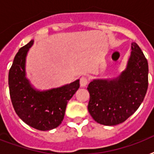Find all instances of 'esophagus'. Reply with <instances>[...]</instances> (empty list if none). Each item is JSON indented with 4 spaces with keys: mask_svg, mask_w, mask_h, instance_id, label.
<instances>
[{
    "mask_svg": "<svg viewBox=\"0 0 154 154\" xmlns=\"http://www.w3.org/2000/svg\"><path fill=\"white\" fill-rule=\"evenodd\" d=\"M88 82H88V79H87L86 77H81V79H80V85H81V87L86 86L87 85H88Z\"/></svg>",
    "mask_w": 154,
    "mask_h": 154,
    "instance_id": "obj_1",
    "label": "esophagus"
}]
</instances>
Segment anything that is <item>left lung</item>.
<instances>
[{"label": "left lung", "instance_id": "1", "mask_svg": "<svg viewBox=\"0 0 154 154\" xmlns=\"http://www.w3.org/2000/svg\"><path fill=\"white\" fill-rule=\"evenodd\" d=\"M148 73V61L133 42L125 69L111 79H94L88 85V110L94 121L112 126L134 114L147 92Z\"/></svg>", "mask_w": 154, "mask_h": 154}]
</instances>
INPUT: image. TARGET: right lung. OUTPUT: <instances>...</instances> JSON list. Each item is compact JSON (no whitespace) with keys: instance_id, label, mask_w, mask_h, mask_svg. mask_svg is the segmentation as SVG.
<instances>
[{"instance_id":"add662e5","label":"right lung","mask_w":154,"mask_h":154,"mask_svg":"<svg viewBox=\"0 0 154 154\" xmlns=\"http://www.w3.org/2000/svg\"><path fill=\"white\" fill-rule=\"evenodd\" d=\"M34 41L31 40L16 54L8 72L11 101L17 116L28 125L42 131L59 126L68 101L80 87V80L47 90L35 89L26 77V57Z\"/></svg>"}]
</instances>
